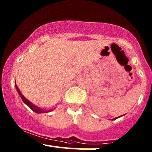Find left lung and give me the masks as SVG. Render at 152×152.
Wrapping results in <instances>:
<instances>
[{
	"label": "left lung",
	"mask_w": 152,
	"mask_h": 152,
	"mask_svg": "<svg viewBox=\"0 0 152 152\" xmlns=\"http://www.w3.org/2000/svg\"><path fill=\"white\" fill-rule=\"evenodd\" d=\"M117 118H119V116H118V117H117ZM115 118L114 119H116V118Z\"/></svg>",
	"instance_id": "1"
}]
</instances>
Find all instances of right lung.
<instances>
[{
	"label": "right lung",
	"instance_id": "add662e5",
	"mask_svg": "<svg viewBox=\"0 0 152 152\" xmlns=\"http://www.w3.org/2000/svg\"><path fill=\"white\" fill-rule=\"evenodd\" d=\"M15 88H16V90L17 91H18V93L19 95H20V98L23 100V102L25 104L27 105L28 107H30V109L32 110V111H34V112L37 113V114H43V113H48V112H50V111H51L53 109H50V110H44L43 109H41V108L38 107V106H36V105H34V104H32L31 102H29L28 100L27 99L25 98V97L23 96V95L21 94V92L20 91V90H19V88H18V86H17L16 83H15Z\"/></svg>",
	"mask_w": 152,
	"mask_h": 152
}]
</instances>
